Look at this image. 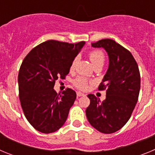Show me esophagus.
Wrapping results in <instances>:
<instances>
[{
  "mask_svg": "<svg viewBox=\"0 0 155 155\" xmlns=\"http://www.w3.org/2000/svg\"><path fill=\"white\" fill-rule=\"evenodd\" d=\"M84 95H85V94H84V93L81 92V91H78V92H77V96H78V97L84 96Z\"/></svg>",
  "mask_w": 155,
  "mask_h": 155,
  "instance_id": "esophagus-1",
  "label": "esophagus"
}]
</instances>
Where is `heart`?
Returning <instances> with one entry per match:
<instances>
[{
	"label": "heart",
	"instance_id": "b5f03b06",
	"mask_svg": "<svg viewBox=\"0 0 155 155\" xmlns=\"http://www.w3.org/2000/svg\"><path fill=\"white\" fill-rule=\"evenodd\" d=\"M88 56H89L90 61H91V64H93L94 67L97 65H103L104 62H105V56L102 51L92 50V51L90 52ZM77 62H78V58L74 59V61H72L71 67H70L71 71H74L75 69ZM74 84L79 89L84 90L87 87V80L83 77H78L74 81Z\"/></svg>",
	"mask_w": 155,
	"mask_h": 155
}]
</instances>
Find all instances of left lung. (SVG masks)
Wrapping results in <instances>:
<instances>
[{
  "mask_svg": "<svg viewBox=\"0 0 155 155\" xmlns=\"http://www.w3.org/2000/svg\"><path fill=\"white\" fill-rule=\"evenodd\" d=\"M91 46L104 48L109 64L98 87V90L106 88V98L100 102L94 94H88L90 105L86 109V116L97 130L113 134L127 124L137 102L140 88L139 68L130 52L113 39H101Z\"/></svg>",
  "mask_w": 155,
  "mask_h": 155,
  "instance_id": "obj_1",
  "label": "left lung"
}]
</instances>
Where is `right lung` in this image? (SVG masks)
<instances>
[{"label":"right lung","instance_id":"obj_1","mask_svg":"<svg viewBox=\"0 0 155 155\" xmlns=\"http://www.w3.org/2000/svg\"><path fill=\"white\" fill-rule=\"evenodd\" d=\"M84 43L48 40L33 48L23 60L18 78L19 99L25 116L36 130L55 132L67 120L76 92L67 88L57 94L53 87L58 78L68 74Z\"/></svg>","mask_w":155,"mask_h":155}]
</instances>
